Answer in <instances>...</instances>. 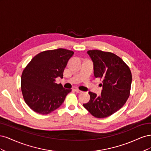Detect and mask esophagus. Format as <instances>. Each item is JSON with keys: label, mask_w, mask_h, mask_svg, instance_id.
I'll return each mask as SVG.
<instances>
[{"label": "esophagus", "mask_w": 151, "mask_h": 151, "mask_svg": "<svg viewBox=\"0 0 151 151\" xmlns=\"http://www.w3.org/2000/svg\"><path fill=\"white\" fill-rule=\"evenodd\" d=\"M74 91H76V93H83V91L79 90V89H75Z\"/></svg>", "instance_id": "obj_1"}]
</instances>
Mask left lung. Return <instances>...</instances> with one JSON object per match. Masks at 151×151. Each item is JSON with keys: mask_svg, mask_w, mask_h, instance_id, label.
<instances>
[{"mask_svg": "<svg viewBox=\"0 0 151 151\" xmlns=\"http://www.w3.org/2000/svg\"><path fill=\"white\" fill-rule=\"evenodd\" d=\"M93 62L96 78L103 80L99 96L89 92L90 100L84 107L94 116L102 118L113 115L126 103L130 95L132 74L122 59L111 52L88 51Z\"/></svg>", "mask_w": 151, "mask_h": 151, "instance_id": "1", "label": "left lung"}]
</instances>
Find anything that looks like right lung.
Masks as SVG:
<instances>
[{"mask_svg": "<svg viewBox=\"0 0 151 151\" xmlns=\"http://www.w3.org/2000/svg\"><path fill=\"white\" fill-rule=\"evenodd\" d=\"M74 52L63 48L36 55L21 76V91L26 103L34 111L47 115L60 107L72 89H66L55 79L63 74Z\"/></svg>", "mask_w": 151, "mask_h": 151, "instance_id": "add662e5", "label": "right lung"}]
</instances>
